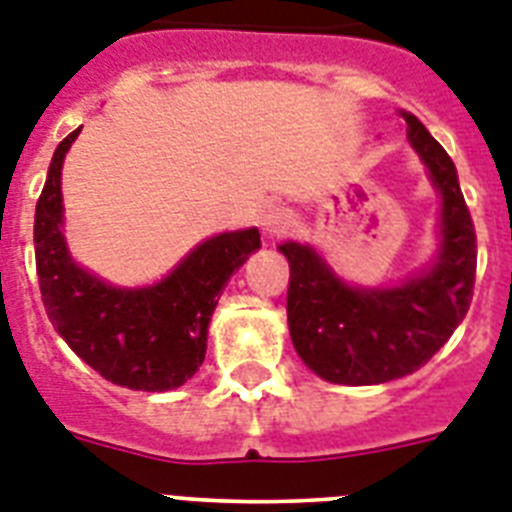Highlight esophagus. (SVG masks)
<instances>
[{
	"instance_id": "1",
	"label": "esophagus",
	"mask_w": 512,
	"mask_h": 512,
	"mask_svg": "<svg viewBox=\"0 0 512 512\" xmlns=\"http://www.w3.org/2000/svg\"><path fill=\"white\" fill-rule=\"evenodd\" d=\"M292 210H286V207H265L263 213H260V218H257V223H260V228H263V234L268 236H281L289 231V226H292Z\"/></svg>"
}]
</instances>
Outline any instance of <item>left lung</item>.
I'll return each instance as SVG.
<instances>
[{
  "instance_id": "8db88e82",
  "label": "left lung",
  "mask_w": 512,
  "mask_h": 512,
  "mask_svg": "<svg viewBox=\"0 0 512 512\" xmlns=\"http://www.w3.org/2000/svg\"><path fill=\"white\" fill-rule=\"evenodd\" d=\"M407 141L442 197V244L429 270L400 286H347L313 247L286 242V318L294 350L331 384L368 386L415 373L468 313L476 281V231L458 170L421 120L402 112Z\"/></svg>"
}]
</instances>
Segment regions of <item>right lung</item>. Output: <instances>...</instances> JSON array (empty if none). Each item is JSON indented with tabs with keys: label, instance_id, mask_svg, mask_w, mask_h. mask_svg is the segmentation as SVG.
Listing matches in <instances>:
<instances>
[{
	"label": "right lung",
	"instance_id": "1",
	"mask_svg": "<svg viewBox=\"0 0 512 512\" xmlns=\"http://www.w3.org/2000/svg\"><path fill=\"white\" fill-rule=\"evenodd\" d=\"M73 134L57 144L33 218L36 273L54 331L112 384L168 392L205 360L207 326L220 292L260 247V231H228L194 247L160 284L120 289L78 268L62 236V160Z\"/></svg>",
	"mask_w": 512,
	"mask_h": 512
}]
</instances>
